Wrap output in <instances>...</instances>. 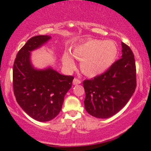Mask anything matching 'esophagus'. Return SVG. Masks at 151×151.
<instances>
[{"label":"esophagus","instance_id":"obj_1","mask_svg":"<svg viewBox=\"0 0 151 151\" xmlns=\"http://www.w3.org/2000/svg\"><path fill=\"white\" fill-rule=\"evenodd\" d=\"M81 80H79V79H78L77 78H74L73 79V84L74 85H77V84H81Z\"/></svg>","mask_w":151,"mask_h":151}]
</instances>
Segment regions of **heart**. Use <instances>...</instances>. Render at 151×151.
Returning a JSON list of instances; mask_svg holds the SVG:
<instances>
[{"mask_svg": "<svg viewBox=\"0 0 151 151\" xmlns=\"http://www.w3.org/2000/svg\"><path fill=\"white\" fill-rule=\"evenodd\" d=\"M118 54L116 44L112 40L90 39L74 47L73 58L81 61L80 69L88 77H96L106 72L115 61ZM62 65L67 70L75 68V63L68 52L62 57Z\"/></svg>", "mask_w": 151, "mask_h": 151, "instance_id": "b5f03b06", "label": "heart"}]
</instances>
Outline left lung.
<instances>
[{"label": "left lung", "instance_id": "1", "mask_svg": "<svg viewBox=\"0 0 151 151\" xmlns=\"http://www.w3.org/2000/svg\"><path fill=\"white\" fill-rule=\"evenodd\" d=\"M122 56L101 75L83 81L84 106L90 115L107 119L124 108L136 87V70L132 50L121 42Z\"/></svg>", "mask_w": 151, "mask_h": 151}]
</instances>
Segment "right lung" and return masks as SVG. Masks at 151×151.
<instances>
[{
  "label": "right lung",
  "instance_id": "1",
  "mask_svg": "<svg viewBox=\"0 0 151 151\" xmlns=\"http://www.w3.org/2000/svg\"><path fill=\"white\" fill-rule=\"evenodd\" d=\"M50 39L49 35L31 37L19 50L13 65V86L16 101L27 115L41 122L49 121L58 115L74 79L52 67L37 70L32 66L31 52Z\"/></svg>",
  "mask_w": 151,
  "mask_h": 151
}]
</instances>
